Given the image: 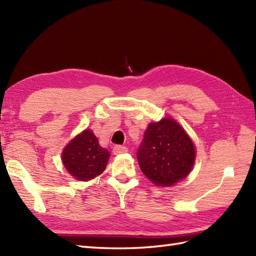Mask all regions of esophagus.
<instances>
[{
	"instance_id": "1",
	"label": "esophagus",
	"mask_w": 256,
	"mask_h": 256,
	"mask_svg": "<svg viewBox=\"0 0 256 256\" xmlns=\"http://www.w3.org/2000/svg\"><path fill=\"white\" fill-rule=\"evenodd\" d=\"M128 152V148L123 145H116L113 146V154L114 155H118V154H124Z\"/></svg>"
}]
</instances>
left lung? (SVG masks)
<instances>
[{
	"mask_svg": "<svg viewBox=\"0 0 256 256\" xmlns=\"http://www.w3.org/2000/svg\"><path fill=\"white\" fill-rule=\"evenodd\" d=\"M140 170L158 186H172L188 176L194 162L192 140L172 118L148 125L138 150Z\"/></svg>",
	"mask_w": 256,
	"mask_h": 256,
	"instance_id": "8db88e82",
	"label": "left lung"
}]
</instances>
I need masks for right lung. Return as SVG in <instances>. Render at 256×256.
I'll use <instances>...</instances> for the list:
<instances>
[{
	"label": "right lung",
	"mask_w": 256,
	"mask_h": 256,
	"mask_svg": "<svg viewBox=\"0 0 256 256\" xmlns=\"http://www.w3.org/2000/svg\"><path fill=\"white\" fill-rule=\"evenodd\" d=\"M108 150L103 148L90 130L77 135L66 148L62 158L64 166L78 180H89L106 170Z\"/></svg>",
	"instance_id": "1"
}]
</instances>
